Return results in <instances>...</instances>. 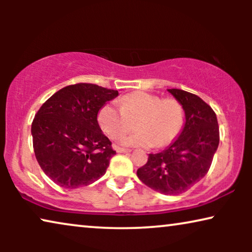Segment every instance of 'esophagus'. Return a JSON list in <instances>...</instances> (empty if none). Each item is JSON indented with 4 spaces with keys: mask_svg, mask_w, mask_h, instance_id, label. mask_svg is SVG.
<instances>
[{
    "mask_svg": "<svg viewBox=\"0 0 252 252\" xmlns=\"http://www.w3.org/2000/svg\"><path fill=\"white\" fill-rule=\"evenodd\" d=\"M117 153L119 154H127V153H130L129 149H126V148H117Z\"/></svg>",
    "mask_w": 252,
    "mask_h": 252,
    "instance_id": "34e87169",
    "label": "esophagus"
}]
</instances>
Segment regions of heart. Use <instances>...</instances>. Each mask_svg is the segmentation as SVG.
Wrapping results in <instances>:
<instances>
[{
    "mask_svg": "<svg viewBox=\"0 0 252 252\" xmlns=\"http://www.w3.org/2000/svg\"><path fill=\"white\" fill-rule=\"evenodd\" d=\"M135 132L124 137L125 146L163 148L177 139L185 122V112L177 99L163 98L146 92H134L123 96L118 104H106L98 113L103 130L116 140L132 129Z\"/></svg>",
    "mask_w": 252,
    "mask_h": 252,
    "instance_id": "obj_1",
    "label": "heart"
}]
</instances>
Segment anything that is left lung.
Here are the masks:
<instances>
[{"label": "left lung", "instance_id": "obj_1", "mask_svg": "<svg viewBox=\"0 0 252 252\" xmlns=\"http://www.w3.org/2000/svg\"><path fill=\"white\" fill-rule=\"evenodd\" d=\"M184 108L181 133L166 149L149 154L136 174L144 185L165 195H179L201 181L219 146V126L211 106L197 95L167 89Z\"/></svg>", "mask_w": 252, "mask_h": 252}]
</instances>
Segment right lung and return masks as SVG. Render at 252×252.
<instances>
[{
    "mask_svg": "<svg viewBox=\"0 0 252 252\" xmlns=\"http://www.w3.org/2000/svg\"><path fill=\"white\" fill-rule=\"evenodd\" d=\"M118 91L93 84L62 88L48 98L32 123L36 160L63 188L88 186L105 174L116 151L97 122L98 111Z\"/></svg>",
    "mask_w": 252,
    "mask_h": 252,
    "instance_id": "add662e5",
    "label": "right lung"
}]
</instances>
